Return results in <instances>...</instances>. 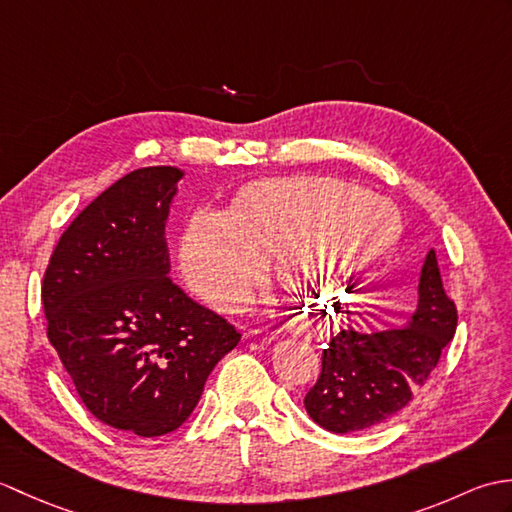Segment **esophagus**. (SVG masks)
I'll use <instances>...</instances> for the list:
<instances>
[{
  "label": "esophagus",
  "instance_id": "34e87169",
  "mask_svg": "<svg viewBox=\"0 0 512 512\" xmlns=\"http://www.w3.org/2000/svg\"><path fill=\"white\" fill-rule=\"evenodd\" d=\"M284 332L295 334V336H308V339L312 336V330L308 328V323H301V321H297V319L286 321L284 325H279V328H275V330H266V332L255 330L253 336H262V334H266V336H279V334H284Z\"/></svg>",
  "mask_w": 512,
  "mask_h": 512
}]
</instances>
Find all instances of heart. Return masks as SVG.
<instances>
[{
    "instance_id": "heart-1",
    "label": "heart",
    "mask_w": 512,
    "mask_h": 512,
    "mask_svg": "<svg viewBox=\"0 0 512 512\" xmlns=\"http://www.w3.org/2000/svg\"><path fill=\"white\" fill-rule=\"evenodd\" d=\"M398 237L396 206L352 182L270 178L239 189L226 211H195L180 237V268L213 308L235 310L268 257L286 286L323 288L380 262Z\"/></svg>"
}]
</instances>
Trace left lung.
Returning <instances> with one entry per match:
<instances>
[{
	"mask_svg": "<svg viewBox=\"0 0 512 512\" xmlns=\"http://www.w3.org/2000/svg\"><path fill=\"white\" fill-rule=\"evenodd\" d=\"M455 325V303L429 250L418 277V306L407 325L374 332L347 328L325 347L321 376L303 400L308 416L332 433L363 431L391 418L427 383Z\"/></svg>",
	"mask_w": 512,
	"mask_h": 512,
	"instance_id": "1",
	"label": "left lung"
}]
</instances>
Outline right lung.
<instances>
[{"label": "right lung", "instance_id": "obj_1", "mask_svg": "<svg viewBox=\"0 0 512 512\" xmlns=\"http://www.w3.org/2000/svg\"><path fill=\"white\" fill-rule=\"evenodd\" d=\"M178 167L127 173L76 215L43 277L48 339L94 418L134 438L176 431L239 334L169 277Z\"/></svg>", "mask_w": 512, "mask_h": 512}]
</instances>
